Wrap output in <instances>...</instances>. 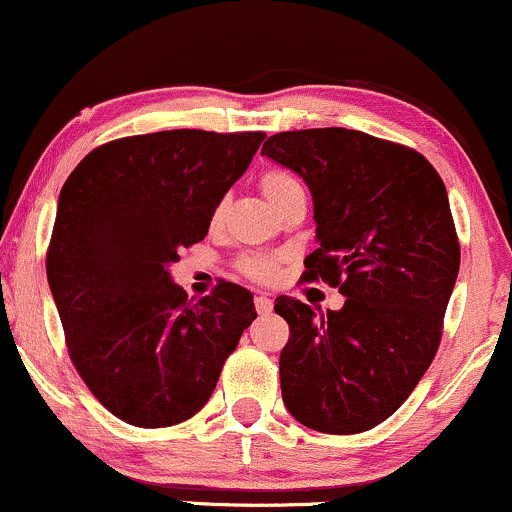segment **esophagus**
Returning a JSON list of instances; mask_svg holds the SVG:
<instances>
[{
	"label": "esophagus",
	"instance_id": "34e87169",
	"mask_svg": "<svg viewBox=\"0 0 512 512\" xmlns=\"http://www.w3.org/2000/svg\"><path fill=\"white\" fill-rule=\"evenodd\" d=\"M255 308H257V313H260V315H269V313H272V308H274L272 298H267L264 293H260V296H255Z\"/></svg>",
	"mask_w": 512,
	"mask_h": 512
}]
</instances>
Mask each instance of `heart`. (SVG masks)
Segmentation results:
<instances>
[{"mask_svg":"<svg viewBox=\"0 0 512 512\" xmlns=\"http://www.w3.org/2000/svg\"><path fill=\"white\" fill-rule=\"evenodd\" d=\"M260 187H262V195L267 197V202L272 204V207L281 197L289 195V192L301 190L298 180L293 178L291 173H286V170H267V173L262 175ZM221 211H223L221 207H216L214 221L221 219ZM276 269H279V264H276V260H272V257H245V260L240 262V272L252 281H272L276 276Z\"/></svg>","mask_w":512,"mask_h":512,"instance_id":"obj_1","label":"heart"}]
</instances>
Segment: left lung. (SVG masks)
Returning a JSON list of instances; mask_svg holds the SVG:
<instances>
[{
  "mask_svg": "<svg viewBox=\"0 0 512 512\" xmlns=\"http://www.w3.org/2000/svg\"><path fill=\"white\" fill-rule=\"evenodd\" d=\"M262 156L313 195L317 250L303 281L346 296L327 313L291 296L274 301L291 330L281 397L313 431H368L402 407L438 351L460 272L448 192L424 156L358 129L281 132Z\"/></svg>",
  "mask_w": 512,
  "mask_h": 512,
  "instance_id": "obj_1",
  "label": "left lung"
}]
</instances>
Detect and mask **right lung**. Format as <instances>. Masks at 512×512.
Here are the masks:
<instances>
[{"instance_id":"add662e5","label":"right lung","mask_w":512,"mask_h":512,"mask_svg":"<svg viewBox=\"0 0 512 512\" xmlns=\"http://www.w3.org/2000/svg\"><path fill=\"white\" fill-rule=\"evenodd\" d=\"M262 139L204 129L137 134L93 149L64 182L48 284L72 363L127 424L163 428L195 416L257 317L252 293L231 281L187 301L170 264L207 236Z\"/></svg>"}]
</instances>
